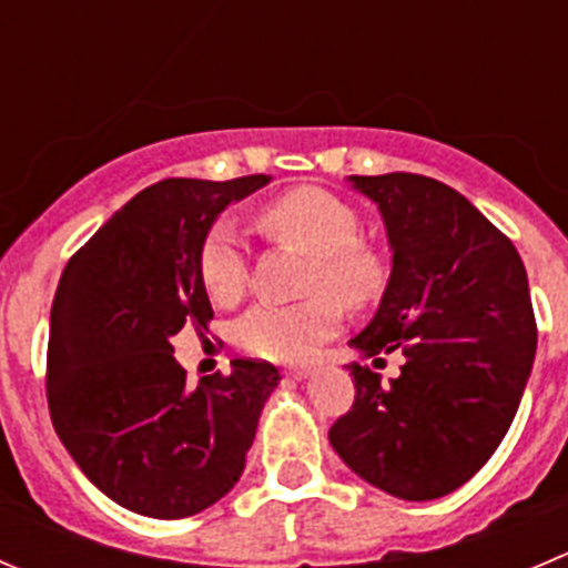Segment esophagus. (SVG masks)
I'll return each mask as SVG.
<instances>
[{
  "mask_svg": "<svg viewBox=\"0 0 568 568\" xmlns=\"http://www.w3.org/2000/svg\"><path fill=\"white\" fill-rule=\"evenodd\" d=\"M310 374H312V368H306V365H295V368H290V371H287L290 379H295V382L306 379V376H310Z\"/></svg>",
  "mask_w": 568,
  "mask_h": 568,
  "instance_id": "obj_1",
  "label": "esophagus"
}]
</instances>
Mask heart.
Here are the masks:
<instances>
[{"mask_svg":"<svg viewBox=\"0 0 568 568\" xmlns=\"http://www.w3.org/2000/svg\"><path fill=\"white\" fill-rule=\"evenodd\" d=\"M253 223L275 245L310 253L301 304L253 306L236 321L234 339L247 354L273 362H301L332 337L348 310H368L385 295L390 258L362 234V217L348 200L321 186H295L253 212ZM209 298L231 306L247 290V256L240 234L220 220L203 236L197 256Z\"/></svg>","mask_w":568,"mask_h":568,"instance_id":"heart-1","label":"heart"}]
</instances>
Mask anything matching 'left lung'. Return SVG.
I'll return each mask as SVG.
<instances>
[{
	"instance_id": "left-lung-1",
	"label": "left lung",
	"mask_w": 568,
	"mask_h": 568,
	"mask_svg": "<svg viewBox=\"0 0 568 568\" xmlns=\"http://www.w3.org/2000/svg\"><path fill=\"white\" fill-rule=\"evenodd\" d=\"M351 181L379 203L393 247L379 312L351 345L402 351L404 365L390 382L348 365L356 396L328 440L385 494L437 499L490 460L530 379L527 273L513 242L446 183L413 172Z\"/></svg>"
}]
</instances>
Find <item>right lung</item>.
<instances>
[{"label": "right lung", "mask_w": 568, "mask_h": 568, "mask_svg": "<svg viewBox=\"0 0 568 568\" xmlns=\"http://www.w3.org/2000/svg\"><path fill=\"white\" fill-rule=\"evenodd\" d=\"M267 175L166 178L128 200L58 281L47 345L52 424L80 471L116 505L186 518L245 468L258 413L278 385L264 359H234L194 390L172 334L214 317L200 281L203 236Z\"/></svg>", "instance_id": "right-lung-1"}]
</instances>
